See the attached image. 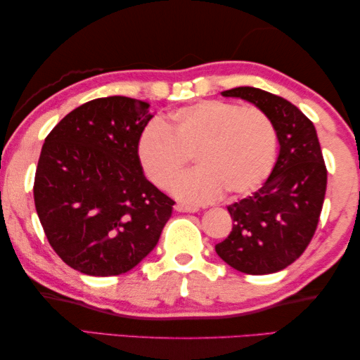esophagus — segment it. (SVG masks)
I'll return each instance as SVG.
<instances>
[{
	"instance_id": "obj_1",
	"label": "esophagus",
	"mask_w": 360,
	"mask_h": 360,
	"mask_svg": "<svg viewBox=\"0 0 360 360\" xmlns=\"http://www.w3.org/2000/svg\"><path fill=\"white\" fill-rule=\"evenodd\" d=\"M175 210L176 212H198V207H193V205H185V204H175Z\"/></svg>"
}]
</instances>
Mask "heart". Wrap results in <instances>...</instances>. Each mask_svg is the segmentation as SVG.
I'll use <instances>...</instances> for the list:
<instances>
[{
	"instance_id": "heart-1",
	"label": "heart",
	"mask_w": 360,
	"mask_h": 360,
	"mask_svg": "<svg viewBox=\"0 0 360 360\" xmlns=\"http://www.w3.org/2000/svg\"><path fill=\"white\" fill-rule=\"evenodd\" d=\"M278 135L257 107L201 100L175 110L169 124L151 121L137 143L140 166L153 185L169 190L193 156L198 170L176 181L184 201L205 202L255 191L273 170Z\"/></svg>"
}]
</instances>
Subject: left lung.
I'll return each instance as SVG.
<instances>
[{
	"label": "left lung",
	"mask_w": 360,
	"mask_h": 360,
	"mask_svg": "<svg viewBox=\"0 0 360 360\" xmlns=\"http://www.w3.org/2000/svg\"><path fill=\"white\" fill-rule=\"evenodd\" d=\"M225 97L255 103L278 134V162L260 190L228 205L233 229L215 245L223 262L245 274H271L292 264L309 245L327 190V167L314 124L295 105L257 87Z\"/></svg>",
	"instance_id": "obj_1"
}]
</instances>
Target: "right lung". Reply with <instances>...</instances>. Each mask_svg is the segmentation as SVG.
I'll return each instance as SVG.
<instances>
[{
  "instance_id": "right-lung-1",
  "label": "right lung",
  "mask_w": 360,
  "mask_h": 360,
  "mask_svg": "<svg viewBox=\"0 0 360 360\" xmlns=\"http://www.w3.org/2000/svg\"><path fill=\"white\" fill-rule=\"evenodd\" d=\"M150 103L91 100L44 140L33 198L54 252L79 273L117 276L155 249L174 199L145 179L137 143Z\"/></svg>"
}]
</instances>
